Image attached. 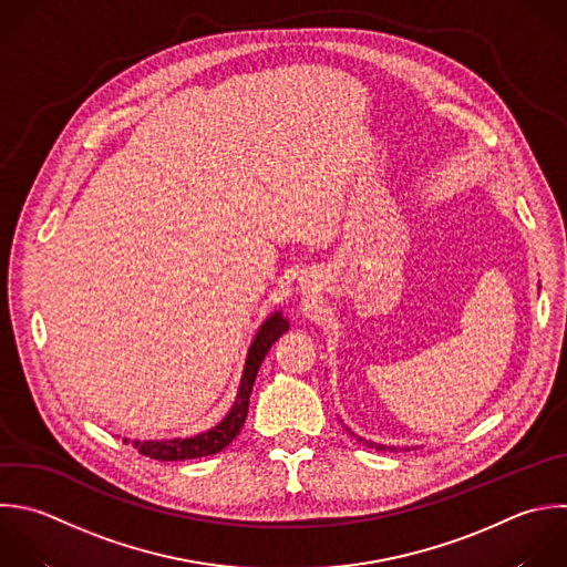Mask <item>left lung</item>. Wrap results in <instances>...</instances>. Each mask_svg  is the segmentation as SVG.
Wrapping results in <instances>:
<instances>
[{"instance_id":"8db88e82","label":"left lung","mask_w":567,"mask_h":567,"mask_svg":"<svg viewBox=\"0 0 567 567\" xmlns=\"http://www.w3.org/2000/svg\"><path fill=\"white\" fill-rule=\"evenodd\" d=\"M352 434V432H350ZM359 441H363V439H359ZM365 445H370V447H377V450H388L385 445H381V443H370V441H363ZM390 450H394V447H390Z\"/></svg>"}]
</instances>
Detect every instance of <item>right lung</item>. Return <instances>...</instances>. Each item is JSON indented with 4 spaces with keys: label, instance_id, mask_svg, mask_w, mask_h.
Here are the masks:
<instances>
[{
    "label": "right lung",
    "instance_id": "right-lung-1",
    "mask_svg": "<svg viewBox=\"0 0 567 567\" xmlns=\"http://www.w3.org/2000/svg\"><path fill=\"white\" fill-rule=\"evenodd\" d=\"M288 330V321L275 312L270 319H266V323L259 328L250 350H248V359H246V368H244V377H241V385L235 399L233 410L226 414V419L215 425L213 430L197 434L193 439H173V441H133V445L140 450V454L157 458V461H186V458H199V456H210L221 452L228 443H233V439L239 434V430L244 427V421L248 416V403H250V392L259 372V365L264 361V357L268 354V350L272 348V343ZM124 443H128V439H124Z\"/></svg>",
    "mask_w": 567,
    "mask_h": 567
}]
</instances>
